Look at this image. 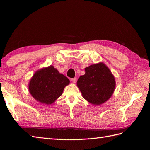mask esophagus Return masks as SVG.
Wrapping results in <instances>:
<instances>
[{
  "instance_id": "1",
  "label": "esophagus",
  "mask_w": 150,
  "mask_h": 150,
  "mask_svg": "<svg viewBox=\"0 0 150 150\" xmlns=\"http://www.w3.org/2000/svg\"><path fill=\"white\" fill-rule=\"evenodd\" d=\"M71 81H72V83L75 84V83H76V81H77V78H74L71 79Z\"/></svg>"
}]
</instances>
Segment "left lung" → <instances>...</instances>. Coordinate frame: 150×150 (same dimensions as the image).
Listing matches in <instances>:
<instances>
[{
    "label": "left lung",
    "mask_w": 150,
    "mask_h": 150,
    "mask_svg": "<svg viewBox=\"0 0 150 150\" xmlns=\"http://www.w3.org/2000/svg\"><path fill=\"white\" fill-rule=\"evenodd\" d=\"M85 74L81 76L77 86L86 101L95 106L106 102L116 88L115 76L108 67L100 62L85 68Z\"/></svg>",
    "instance_id": "1"
}]
</instances>
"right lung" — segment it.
<instances>
[{"label":"right lung","instance_id":"obj_1","mask_svg":"<svg viewBox=\"0 0 150 150\" xmlns=\"http://www.w3.org/2000/svg\"><path fill=\"white\" fill-rule=\"evenodd\" d=\"M70 81L51 65L35 72L29 83V91L36 101L49 105L60 97Z\"/></svg>","mask_w":150,"mask_h":150}]
</instances>
